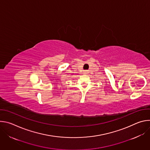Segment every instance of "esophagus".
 I'll return each mask as SVG.
<instances>
[{
  "mask_svg": "<svg viewBox=\"0 0 150 150\" xmlns=\"http://www.w3.org/2000/svg\"><path fill=\"white\" fill-rule=\"evenodd\" d=\"M88 72L87 71H85V72H84V74H87Z\"/></svg>",
  "mask_w": 150,
  "mask_h": 150,
  "instance_id": "34e87169",
  "label": "esophagus"
}]
</instances>
